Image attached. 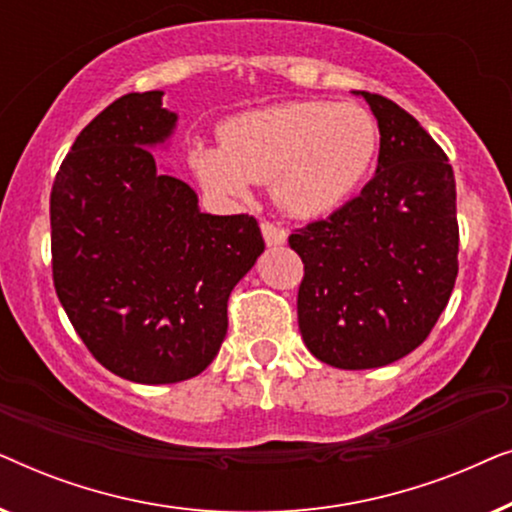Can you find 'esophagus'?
I'll return each instance as SVG.
<instances>
[{
  "instance_id": "esophagus-1",
  "label": "esophagus",
  "mask_w": 512,
  "mask_h": 512,
  "mask_svg": "<svg viewBox=\"0 0 512 512\" xmlns=\"http://www.w3.org/2000/svg\"><path fill=\"white\" fill-rule=\"evenodd\" d=\"M261 233H263L265 244H268V247H279V244H284L286 237H289L282 226H277V223H270V221L261 223Z\"/></svg>"
}]
</instances>
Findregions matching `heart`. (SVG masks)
<instances>
[{
  "label": "heart",
  "mask_w": 512,
  "mask_h": 512,
  "mask_svg": "<svg viewBox=\"0 0 512 512\" xmlns=\"http://www.w3.org/2000/svg\"><path fill=\"white\" fill-rule=\"evenodd\" d=\"M377 125L354 102H284L223 125L221 146L195 142L191 165L209 191L247 200L270 184L277 205L298 219L331 214L373 167Z\"/></svg>",
  "instance_id": "1"
}]
</instances>
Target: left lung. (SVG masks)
I'll return each mask as SVG.
<instances>
[{"instance_id":"left-lung-1","label":"left lung","mask_w":512,"mask_h":512,"mask_svg":"<svg viewBox=\"0 0 512 512\" xmlns=\"http://www.w3.org/2000/svg\"><path fill=\"white\" fill-rule=\"evenodd\" d=\"M380 128L375 177L328 219L293 230L298 326L342 370L394 363L429 338L457 279V186L445 151L387 97L356 90Z\"/></svg>"}]
</instances>
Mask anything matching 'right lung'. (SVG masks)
Masks as SVG:
<instances>
[{
    "instance_id": "right-lung-1",
    "label": "right lung",
    "mask_w": 512,
    "mask_h": 512,
    "mask_svg": "<svg viewBox=\"0 0 512 512\" xmlns=\"http://www.w3.org/2000/svg\"><path fill=\"white\" fill-rule=\"evenodd\" d=\"M163 90L97 114L51 191L53 284L74 331L111 373L139 384L200 375L228 331V298L265 242L254 216L200 212L149 149L172 137Z\"/></svg>"
}]
</instances>
